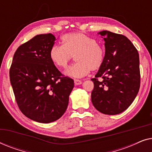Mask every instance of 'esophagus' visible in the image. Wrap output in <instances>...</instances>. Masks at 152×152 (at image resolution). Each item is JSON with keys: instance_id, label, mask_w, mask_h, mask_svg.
Instances as JSON below:
<instances>
[{"instance_id": "1", "label": "esophagus", "mask_w": 152, "mask_h": 152, "mask_svg": "<svg viewBox=\"0 0 152 152\" xmlns=\"http://www.w3.org/2000/svg\"><path fill=\"white\" fill-rule=\"evenodd\" d=\"M74 83L75 85H80L82 84V82L81 80H75Z\"/></svg>"}]
</instances>
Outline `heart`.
<instances>
[{
    "mask_svg": "<svg viewBox=\"0 0 152 152\" xmlns=\"http://www.w3.org/2000/svg\"><path fill=\"white\" fill-rule=\"evenodd\" d=\"M62 45H54L50 57L58 67L66 68L73 56L76 64L65 70L66 76L81 78L91 70H97L102 66L105 51L103 46L93 38L81 32L69 33L61 38Z\"/></svg>",
    "mask_w": 152,
    "mask_h": 152,
    "instance_id": "b5f03b06",
    "label": "heart"
}]
</instances>
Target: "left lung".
I'll return each instance as SVG.
<instances>
[{
	"instance_id": "1",
	"label": "left lung",
	"mask_w": 152,
	"mask_h": 152,
	"mask_svg": "<svg viewBox=\"0 0 152 152\" xmlns=\"http://www.w3.org/2000/svg\"><path fill=\"white\" fill-rule=\"evenodd\" d=\"M105 43L102 66L95 78L91 102L97 111L117 115L127 109L140 88L139 55L134 44L122 34L104 30L98 32ZM103 78L98 80V78Z\"/></svg>"
}]
</instances>
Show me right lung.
I'll return each instance as SVG.
<instances>
[{
	"label": "right lung",
	"mask_w": 152,
	"mask_h": 152,
	"mask_svg": "<svg viewBox=\"0 0 152 152\" xmlns=\"http://www.w3.org/2000/svg\"><path fill=\"white\" fill-rule=\"evenodd\" d=\"M53 34H38L18 48L10 70V83L20 111L27 118L50 123L68 107L74 81L62 74L50 57Z\"/></svg>",
	"instance_id": "right-lung-1"
}]
</instances>
